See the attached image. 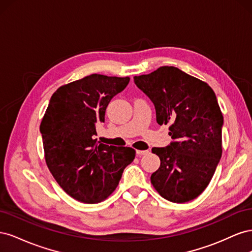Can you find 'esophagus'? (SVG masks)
Returning <instances> with one entry per match:
<instances>
[{"mask_svg":"<svg viewBox=\"0 0 252 252\" xmlns=\"http://www.w3.org/2000/svg\"><path fill=\"white\" fill-rule=\"evenodd\" d=\"M147 154H149V150H136V155H138L139 157L147 155Z\"/></svg>","mask_w":252,"mask_h":252,"instance_id":"1","label":"esophagus"}]
</instances>
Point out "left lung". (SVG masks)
Returning <instances> with one entry per match:
<instances>
[{
  "label": "left lung",
  "instance_id": "left-lung-1",
  "mask_svg": "<svg viewBox=\"0 0 252 252\" xmlns=\"http://www.w3.org/2000/svg\"><path fill=\"white\" fill-rule=\"evenodd\" d=\"M154 103L158 125H169L173 142L152 148L161 159L151 184L164 199L186 203L208 186L222 157L223 114L215 91L179 68L163 66L134 77Z\"/></svg>",
  "mask_w": 252,
  "mask_h": 252
}]
</instances>
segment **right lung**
Wrapping results in <instances>:
<instances>
[{"mask_svg": "<svg viewBox=\"0 0 252 252\" xmlns=\"http://www.w3.org/2000/svg\"><path fill=\"white\" fill-rule=\"evenodd\" d=\"M129 80L94 73L61 86L41 122L49 171L67 194L82 203L107 199L134 159V149L109 146L95 139L96 125L105 121L109 102Z\"/></svg>", "mask_w": 252, "mask_h": 252, "instance_id": "right-lung-1", "label": "right lung"}]
</instances>
